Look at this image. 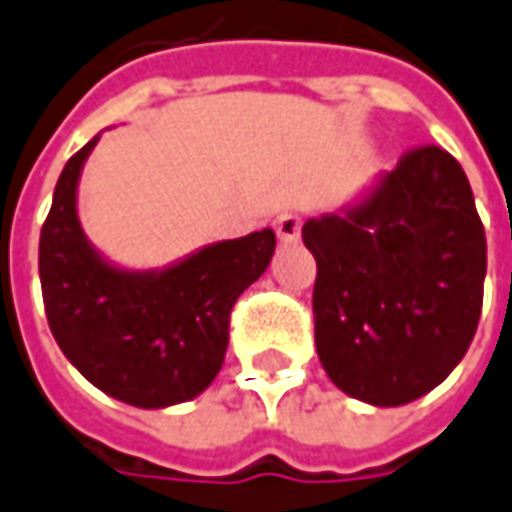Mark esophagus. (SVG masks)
<instances>
[{"mask_svg": "<svg viewBox=\"0 0 512 512\" xmlns=\"http://www.w3.org/2000/svg\"><path fill=\"white\" fill-rule=\"evenodd\" d=\"M276 236H279L281 245H296L301 239V219L296 214H281L276 216Z\"/></svg>", "mask_w": 512, "mask_h": 512, "instance_id": "esophagus-1", "label": "esophagus"}]
</instances>
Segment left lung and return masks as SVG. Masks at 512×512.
<instances>
[{"label":"left lung","instance_id":"left-lung-1","mask_svg":"<svg viewBox=\"0 0 512 512\" xmlns=\"http://www.w3.org/2000/svg\"><path fill=\"white\" fill-rule=\"evenodd\" d=\"M301 239L318 264L315 349L341 392L406 406L454 372L482 315L488 242L451 154L408 152Z\"/></svg>","mask_w":512,"mask_h":512}]
</instances>
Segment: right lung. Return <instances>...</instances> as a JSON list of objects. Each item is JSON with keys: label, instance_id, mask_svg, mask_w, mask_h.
<instances>
[{"label": "right lung", "instance_id": "add662e5", "mask_svg": "<svg viewBox=\"0 0 512 512\" xmlns=\"http://www.w3.org/2000/svg\"><path fill=\"white\" fill-rule=\"evenodd\" d=\"M98 140L67 160L41 228L47 321L95 389L137 408L177 406L219 375L233 304L267 270L276 233L264 228L214 242L154 270L109 262L78 219V180Z\"/></svg>", "mask_w": 512, "mask_h": 512}]
</instances>
